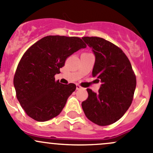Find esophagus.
Listing matches in <instances>:
<instances>
[{"label": "esophagus", "mask_w": 153, "mask_h": 153, "mask_svg": "<svg viewBox=\"0 0 153 153\" xmlns=\"http://www.w3.org/2000/svg\"><path fill=\"white\" fill-rule=\"evenodd\" d=\"M82 88L81 86L80 85H76V90H80V89H82Z\"/></svg>", "instance_id": "esophagus-1"}]
</instances>
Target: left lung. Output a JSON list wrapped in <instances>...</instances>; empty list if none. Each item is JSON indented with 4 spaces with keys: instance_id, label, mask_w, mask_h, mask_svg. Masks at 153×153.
I'll return each mask as SVG.
<instances>
[{
    "instance_id": "obj_1",
    "label": "left lung",
    "mask_w": 153,
    "mask_h": 153,
    "mask_svg": "<svg viewBox=\"0 0 153 153\" xmlns=\"http://www.w3.org/2000/svg\"><path fill=\"white\" fill-rule=\"evenodd\" d=\"M83 40L95 55L92 74L101 82L98 93L88 88V99L82 103L86 117L100 126L115 123L124 116L133 101L136 78L122 49L97 37Z\"/></svg>"
}]
</instances>
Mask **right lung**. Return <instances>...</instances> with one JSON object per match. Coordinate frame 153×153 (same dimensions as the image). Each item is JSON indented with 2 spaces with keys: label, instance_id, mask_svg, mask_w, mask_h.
<instances>
[{
  "label": "right lung",
  "instance_id": "obj_1",
  "mask_svg": "<svg viewBox=\"0 0 153 153\" xmlns=\"http://www.w3.org/2000/svg\"><path fill=\"white\" fill-rule=\"evenodd\" d=\"M86 45L79 37L47 36L31 45L19 62L15 76L16 96L26 114L37 122L58 116L76 90L73 83L55 81L69 56Z\"/></svg>",
  "mask_w": 153,
  "mask_h": 153
}]
</instances>
